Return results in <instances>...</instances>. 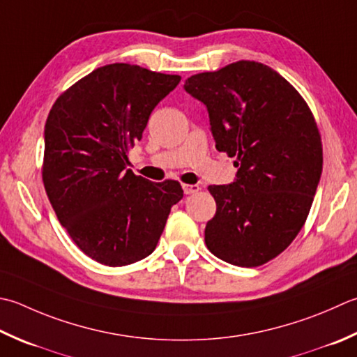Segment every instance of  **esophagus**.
Returning a JSON list of instances; mask_svg holds the SVG:
<instances>
[{"label":"esophagus","instance_id":"esophagus-1","mask_svg":"<svg viewBox=\"0 0 357 357\" xmlns=\"http://www.w3.org/2000/svg\"><path fill=\"white\" fill-rule=\"evenodd\" d=\"M183 190L185 195H193L201 190V187L198 184H183Z\"/></svg>","mask_w":357,"mask_h":357}]
</instances>
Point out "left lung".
Returning <instances> with one entry per match:
<instances>
[{
    "instance_id": "left-lung-1",
    "label": "left lung",
    "mask_w": 357,
    "mask_h": 357,
    "mask_svg": "<svg viewBox=\"0 0 357 357\" xmlns=\"http://www.w3.org/2000/svg\"><path fill=\"white\" fill-rule=\"evenodd\" d=\"M184 89L206 105L216 150L238 167L234 183L208 185L216 213L207 248L235 266H260L289 246L310 213L324 164L316 121L296 88L258 61L192 75Z\"/></svg>"
}]
</instances>
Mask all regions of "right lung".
Returning <instances> with one entry per match:
<instances>
[{"label": "right lung", "mask_w": 357, "mask_h": 357, "mask_svg": "<svg viewBox=\"0 0 357 357\" xmlns=\"http://www.w3.org/2000/svg\"><path fill=\"white\" fill-rule=\"evenodd\" d=\"M179 75L128 63L94 69L65 91L45 125L43 183L61 226L93 260L127 266L155 250L178 181L151 183L130 169L151 111Z\"/></svg>", "instance_id": "right-lung-1"}]
</instances>
